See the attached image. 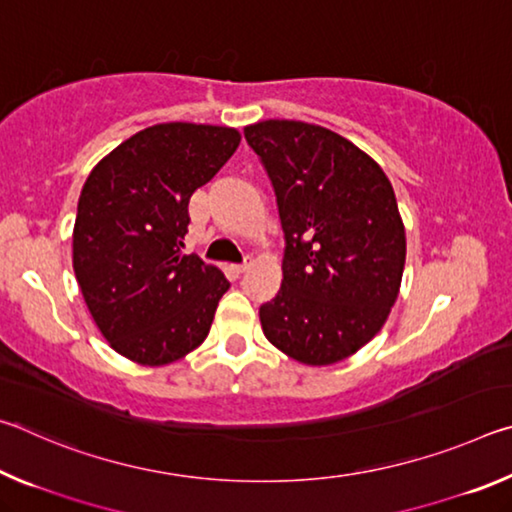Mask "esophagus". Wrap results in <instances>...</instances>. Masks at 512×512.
<instances>
[{"mask_svg": "<svg viewBox=\"0 0 512 512\" xmlns=\"http://www.w3.org/2000/svg\"><path fill=\"white\" fill-rule=\"evenodd\" d=\"M248 268H250V264L244 262V264H235V266H232V271H235V273H246Z\"/></svg>", "mask_w": 512, "mask_h": 512, "instance_id": "34e87169", "label": "esophagus"}]
</instances>
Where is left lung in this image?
<instances>
[{"label":"left lung","mask_w":512,"mask_h":512,"mask_svg":"<svg viewBox=\"0 0 512 512\" xmlns=\"http://www.w3.org/2000/svg\"><path fill=\"white\" fill-rule=\"evenodd\" d=\"M271 178L287 239L282 287L259 307L264 336L305 366L352 357L400 293L406 232L384 169L329 128L266 119L244 128Z\"/></svg>","instance_id":"obj_1"}]
</instances>
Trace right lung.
I'll list each match as a JSON object with an SVG mask.
<instances>
[{
	"label": "right lung",
	"mask_w": 512,
	"mask_h": 512,
	"mask_svg": "<svg viewBox=\"0 0 512 512\" xmlns=\"http://www.w3.org/2000/svg\"><path fill=\"white\" fill-rule=\"evenodd\" d=\"M239 142L230 126L155 124L112 149L85 180L72 264L92 320L121 357L167 366L210 334L230 282L180 248L189 198Z\"/></svg>",
	"instance_id": "1"
}]
</instances>
